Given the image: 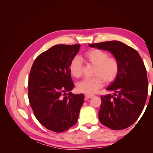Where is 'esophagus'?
<instances>
[{
  "label": "esophagus",
  "instance_id": "esophagus-1",
  "mask_svg": "<svg viewBox=\"0 0 153 153\" xmlns=\"http://www.w3.org/2000/svg\"><path fill=\"white\" fill-rule=\"evenodd\" d=\"M93 96H94V95H92V94H85V98H87V99L91 98L92 97H93Z\"/></svg>",
  "mask_w": 153,
  "mask_h": 153
}]
</instances>
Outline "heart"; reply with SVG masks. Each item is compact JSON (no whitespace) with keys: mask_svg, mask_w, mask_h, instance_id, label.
<instances>
[{"mask_svg":"<svg viewBox=\"0 0 153 153\" xmlns=\"http://www.w3.org/2000/svg\"><path fill=\"white\" fill-rule=\"evenodd\" d=\"M85 61L95 66L93 75L91 78H85L76 84L77 90L87 94H94L102 87L103 82L109 84L117 78L120 65L118 59L114 56H109L105 50L94 48L84 54ZM69 71L71 76L78 78L82 75V63L79 57H73L69 63Z\"/></svg>","mask_w":153,"mask_h":153,"instance_id":"b5f03b06","label":"heart"}]
</instances>
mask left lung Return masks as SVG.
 I'll return each mask as SVG.
<instances>
[{
    "label": "left lung",
    "instance_id": "left-lung-1",
    "mask_svg": "<svg viewBox=\"0 0 153 153\" xmlns=\"http://www.w3.org/2000/svg\"><path fill=\"white\" fill-rule=\"evenodd\" d=\"M91 47L108 50L119 62L117 78L106 90L114 95L101 96L100 121L114 130L130 126L139 117L147 97V71L137 51L121 41L89 44Z\"/></svg>",
    "mask_w": 153,
    "mask_h": 153
}]
</instances>
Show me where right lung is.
Here are the masks:
<instances>
[{
	"label": "right lung",
	"mask_w": 153,
	"mask_h": 153,
	"mask_svg": "<svg viewBox=\"0 0 153 153\" xmlns=\"http://www.w3.org/2000/svg\"><path fill=\"white\" fill-rule=\"evenodd\" d=\"M80 45H57L36 57L29 73L28 97L38 121L50 131L63 132L78 121L83 94L69 92L74 84L69 63Z\"/></svg>",
	"instance_id": "right-lung-1"
}]
</instances>
